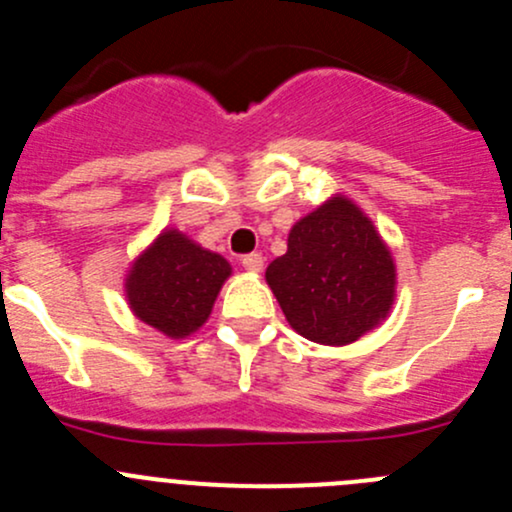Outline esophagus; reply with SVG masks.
Instances as JSON below:
<instances>
[{
    "instance_id": "34e87169",
    "label": "esophagus",
    "mask_w": 512,
    "mask_h": 512,
    "mask_svg": "<svg viewBox=\"0 0 512 512\" xmlns=\"http://www.w3.org/2000/svg\"><path fill=\"white\" fill-rule=\"evenodd\" d=\"M242 267L250 272H262V267H265V260H262L260 252H252V255H245L242 257Z\"/></svg>"
}]
</instances>
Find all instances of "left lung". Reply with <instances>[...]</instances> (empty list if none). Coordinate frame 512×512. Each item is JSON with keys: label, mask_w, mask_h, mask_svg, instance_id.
<instances>
[{"label": "left lung", "mask_w": 512, "mask_h": 512, "mask_svg": "<svg viewBox=\"0 0 512 512\" xmlns=\"http://www.w3.org/2000/svg\"><path fill=\"white\" fill-rule=\"evenodd\" d=\"M267 285L289 327L327 347L379 327L396 294V267L374 223L344 195L294 223L287 252L270 262Z\"/></svg>", "instance_id": "8db88e82"}]
</instances>
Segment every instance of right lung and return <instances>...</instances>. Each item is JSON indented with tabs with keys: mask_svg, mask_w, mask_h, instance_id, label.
I'll use <instances>...</instances> for the list:
<instances>
[{
	"mask_svg": "<svg viewBox=\"0 0 512 512\" xmlns=\"http://www.w3.org/2000/svg\"><path fill=\"white\" fill-rule=\"evenodd\" d=\"M232 267L178 230H163L128 270L126 297L133 314L170 339L190 337L213 312Z\"/></svg>",
	"mask_w": 512,
	"mask_h": 512,
	"instance_id": "right-lung-1",
	"label": "right lung"
}]
</instances>
